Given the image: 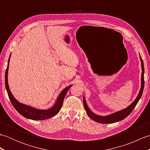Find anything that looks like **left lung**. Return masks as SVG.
Returning a JSON list of instances; mask_svg holds the SVG:
<instances>
[{"label":"left lung","mask_w":150,"mask_h":150,"mask_svg":"<svg viewBox=\"0 0 150 150\" xmlns=\"http://www.w3.org/2000/svg\"><path fill=\"white\" fill-rule=\"evenodd\" d=\"M140 55V54H139ZM140 59H141V68H142V74H141V90L139 91V93L137 95V97L135 98V100L133 102V103L129 105L128 107L124 110H122L119 111H117L115 113H111L109 115L107 116H100L97 115L95 114L94 113L92 112V111L90 110V108H88V105L86 104V102L85 98L83 97V104H84V107L85 108V110L86 111V113L88 115V117L93 120L94 121H96L97 122L102 123V124H110V123H114L116 122H119L120 120H122L125 119L126 117H128L129 115L131 113L132 111L134 109L135 107L136 106L137 104L138 103L139 100L141 98L143 90H144V63H143V60L141 58V55H140Z\"/></svg>","instance_id":"1"}]
</instances>
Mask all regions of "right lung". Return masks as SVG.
<instances>
[{"label":"right lung","mask_w":150,"mask_h":150,"mask_svg":"<svg viewBox=\"0 0 150 150\" xmlns=\"http://www.w3.org/2000/svg\"><path fill=\"white\" fill-rule=\"evenodd\" d=\"M10 56L9 57L8 62V67L7 69L6 70L5 73V86L6 90L8 92V95L9 100H10L13 106L15 108L18 112L20 113L21 115L24 117L27 118V119L34 120H45L49 118L53 117L59 112V111L61 108L64 99L66 96V94L67 91H68L69 89L71 88V86H69L68 87H66V88L60 92L58 98L55 102L54 106L50 108L48 110H39L37 109V108H33L28 105L22 104L19 103L18 100H17L12 95L11 91L9 90L8 82V69H9V60H10Z\"/></svg>","instance_id":"1"}]
</instances>
